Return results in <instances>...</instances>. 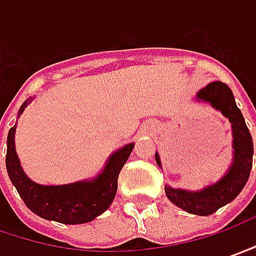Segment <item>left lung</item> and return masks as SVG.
Returning <instances> with one entry per match:
<instances>
[{"mask_svg": "<svg viewBox=\"0 0 256 256\" xmlns=\"http://www.w3.org/2000/svg\"><path fill=\"white\" fill-rule=\"evenodd\" d=\"M196 102L209 103L215 110L226 117L232 128V163L226 173L215 184H210L199 190H186L164 184L168 199L189 214L208 216L215 214L219 208L232 202L244 189L250 179L254 156V143L245 118L235 103L234 93L226 84L214 82L198 92ZM154 159L162 169L159 153Z\"/></svg>", "mask_w": 256, "mask_h": 256, "instance_id": "left-lung-1", "label": "left lung"}]
</instances>
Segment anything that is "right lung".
Segmentation results:
<instances>
[{"label": "right lung", "mask_w": 256, "mask_h": 256, "mask_svg": "<svg viewBox=\"0 0 256 256\" xmlns=\"http://www.w3.org/2000/svg\"><path fill=\"white\" fill-rule=\"evenodd\" d=\"M31 102L32 98H28L21 104L18 117ZM16 128L17 124L10 128L6 138V172L31 212L47 220L77 225L93 220L110 208L117 192L118 173L128 162L134 143L112 153L102 172L92 179L67 184H40L31 180L21 168L16 152Z\"/></svg>", "instance_id": "1"}]
</instances>
